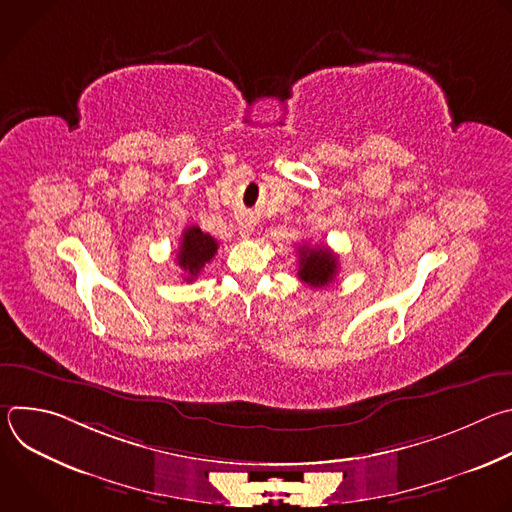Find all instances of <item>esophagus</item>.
I'll list each match as a JSON object with an SVG mask.
<instances>
[{"label":"esophagus","instance_id":"esophagus-1","mask_svg":"<svg viewBox=\"0 0 512 512\" xmlns=\"http://www.w3.org/2000/svg\"><path fill=\"white\" fill-rule=\"evenodd\" d=\"M253 221H249V218H243V221H239V233H241V237H249L251 233H253Z\"/></svg>","mask_w":512,"mask_h":512}]
</instances>
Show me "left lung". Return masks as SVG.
<instances>
[{
  "label": "left lung",
  "instance_id": "obj_1",
  "mask_svg": "<svg viewBox=\"0 0 512 512\" xmlns=\"http://www.w3.org/2000/svg\"><path fill=\"white\" fill-rule=\"evenodd\" d=\"M298 277L310 287L328 285L338 271V257L326 247H300Z\"/></svg>",
  "mask_w": 512,
  "mask_h": 512
}]
</instances>
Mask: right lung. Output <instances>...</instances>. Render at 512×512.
Here are the masks:
<instances>
[{"label":"right lung","instance_id":"right-lung-1","mask_svg":"<svg viewBox=\"0 0 512 512\" xmlns=\"http://www.w3.org/2000/svg\"><path fill=\"white\" fill-rule=\"evenodd\" d=\"M216 249H218L216 239H212L208 233H202L196 225L188 227L182 233V241H180L176 259H178L180 269L186 273L188 281L198 277L202 267L206 263H210V259L214 257Z\"/></svg>","mask_w":512,"mask_h":512}]
</instances>
